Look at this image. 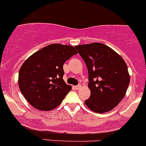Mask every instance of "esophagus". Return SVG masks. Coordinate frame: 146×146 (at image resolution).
I'll list each match as a JSON object with an SVG mask.
<instances>
[{
    "label": "esophagus",
    "instance_id": "obj_1",
    "mask_svg": "<svg viewBox=\"0 0 146 146\" xmlns=\"http://www.w3.org/2000/svg\"><path fill=\"white\" fill-rule=\"evenodd\" d=\"M81 87H82L81 84H79V85H77V86H74V87L76 89V90H78V89H80Z\"/></svg>",
    "mask_w": 146,
    "mask_h": 146
}]
</instances>
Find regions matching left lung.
I'll return each mask as SVG.
<instances>
[{
    "label": "left lung",
    "mask_w": 146,
    "mask_h": 146,
    "mask_svg": "<svg viewBox=\"0 0 146 146\" xmlns=\"http://www.w3.org/2000/svg\"><path fill=\"white\" fill-rule=\"evenodd\" d=\"M85 62L91 95L84 103L98 113L115 108L125 95L130 83L127 66L115 51L101 43L76 46Z\"/></svg>",
    "instance_id": "8db88e82"
}]
</instances>
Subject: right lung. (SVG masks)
I'll use <instances>...</instances> for the list:
<instances>
[{"label":"right lung","instance_id":"1","mask_svg":"<svg viewBox=\"0 0 146 146\" xmlns=\"http://www.w3.org/2000/svg\"><path fill=\"white\" fill-rule=\"evenodd\" d=\"M72 46L53 44L29 56L19 74L22 95L36 109L48 111L56 108L72 87L63 80V65L77 54Z\"/></svg>","mask_w":146,"mask_h":146}]
</instances>
